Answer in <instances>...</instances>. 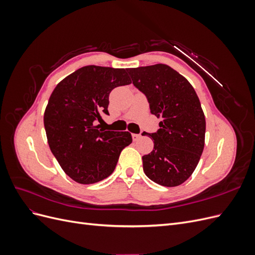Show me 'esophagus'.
Segmentation results:
<instances>
[{
    "mask_svg": "<svg viewBox=\"0 0 255 255\" xmlns=\"http://www.w3.org/2000/svg\"><path fill=\"white\" fill-rule=\"evenodd\" d=\"M132 137H133V140L134 141H137L141 137V135L140 134H132Z\"/></svg>",
    "mask_w": 255,
    "mask_h": 255,
    "instance_id": "1",
    "label": "esophagus"
}]
</instances>
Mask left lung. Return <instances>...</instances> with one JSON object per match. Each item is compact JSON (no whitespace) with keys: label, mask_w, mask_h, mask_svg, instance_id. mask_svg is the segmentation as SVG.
<instances>
[{"label":"left lung","mask_w":255,"mask_h":255,"mask_svg":"<svg viewBox=\"0 0 255 255\" xmlns=\"http://www.w3.org/2000/svg\"><path fill=\"white\" fill-rule=\"evenodd\" d=\"M133 84L145 95L152 115L161 118L156 133H145L153 151L142 156L143 171L161 186L174 187L195 171L204 149L205 117L190 83L164 64L128 68Z\"/></svg>","instance_id":"1"}]
</instances>
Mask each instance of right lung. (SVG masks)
<instances>
[{"label": "right lung", "instance_id": "right-lung-1", "mask_svg": "<svg viewBox=\"0 0 255 255\" xmlns=\"http://www.w3.org/2000/svg\"><path fill=\"white\" fill-rule=\"evenodd\" d=\"M132 83L126 69L85 66L57 84L45 107L48 143L67 175L80 184L110 176L121 151L132 142L128 132L99 129L109 115L111 91Z\"/></svg>", "mask_w": 255, "mask_h": 255}]
</instances>
